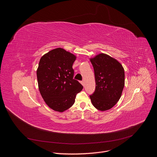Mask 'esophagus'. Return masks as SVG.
<instances>
[{"label": "esophagus", "mask_w": 157, "mask_h": 157, "mask_svg": "<svg viewBox=\"0 0 157 157\" xmlns=\"http://www.w3.org/2000/svg\"><path fill=\"white\" fill-rule=\"evenodd\" d=\"M81 84H82L83 86H84V81H81Z\"/></svg>", "instance_id": "1"}]
</instances>
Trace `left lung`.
Returning <instances> with one entry per match:
<instances>
[{
  "label": "left lung",
  "mask_w": 157,
  "mask_h": 157,
  "mask_svg": "<svg viewBox=\"0 0 157 157\" xmlns=\"http://www.w3.org/2000/svg\"><path fill=\"white\" fill-rule=\"evenodd\" d=\"M94 71L96 89L90 96L93 105L99 110L113 107L120 99L125 84L122 65L115 58L99 53L90 58Z\"/></svg>",
  "instance_id": "1"
}]
</instances>
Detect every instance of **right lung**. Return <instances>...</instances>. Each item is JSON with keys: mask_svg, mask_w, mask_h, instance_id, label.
Segmentation results:
<instances>
[{"mask_svg": "<svg viewBox=\"0 0 157 157\" xmlns=\"http://www.w3.org/2000/svg\"><path fill=\"white\" fill-rule=\"evenodd\" d=\"M76 56L61 48L43 55L36 70L38 89L44 102L55 111L63 113L75 102L82 86L73 79L72 68Z\"/></svg>", "mask_w": 157, "mask_h": 157, "instance_id": "1", "label": "right lung"}]
</instances>
